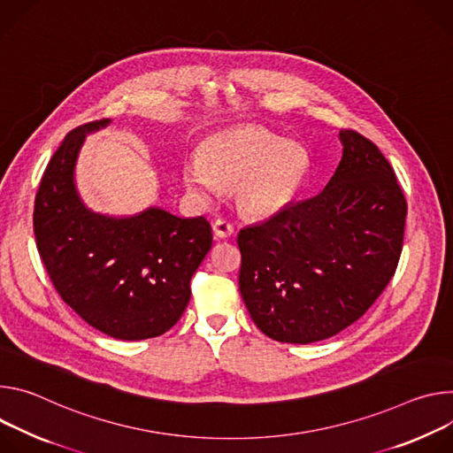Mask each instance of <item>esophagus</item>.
<instances>
[{
	"mask_svg": "<svg viewBox=\"0 0 453 453\" xmlns=\"http://www.w3.org/2000/svg\"><path fill=\"white\" fill-rule=\"evenodd\" d=\"M212 230H214L216 237H219V239H226V237H230V235L234 234V225H232L228 219L219 218V219H216V221H214Z\"/></svg>",
	"mask_w": 453,
	"mask_h": 453,
	"instance_id": "obj_1",
	"label": "esophagus"
}]
</instances>
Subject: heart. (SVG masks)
<instances>
[{
	"label": "heart",
	"mask_w": 453,
	"mask_h": 453,
	"mask_svg": "<svg viewBox=\"0 0 453 453\" xmlns=\"http://www.w3.org/2000/svg\"><path fill=\"white\" fill-rule=\"evenodd\" d=\"M308 167L310 157L300 143L244 126L221 131L201 145L199 158L183 165V181L203 199L216 196L219 183H235L237 205L244 212L270 216L296 196Z\"/></svg>",
	"instance_id": "obj_1"
}]
</instances>
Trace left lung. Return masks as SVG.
Segmentation results:
<instances>
[{
  "mask_svg": "<svg viewBox=\"0 0 453 453\" xmlns=\"http://www.w3.org/2000/svg\"><path fill=\"white\" fill-rule=\"evenodd\" d=\"M326 188L237 235L239 289L256 326L288 343L326 340L387 288L403 248L407 201L381 150L342 129Z\"/></svg>",
  "mask_w": 453,
  "mask_h": 453,
  "instance_id": "8db88e82",
  "label": "left lung"
}]
</instances>
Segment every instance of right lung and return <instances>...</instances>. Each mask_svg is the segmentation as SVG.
I'll use <instances>...</instances> for the list:
<instances>
[{"label": "right lung", "instance_id": "add662e5", "mask_svg": "<svg viewBox=\"0 0 453 453\" xmlns=\"http://www.w3.org/2000/svg\"><path fill=\"white\" fill-rule=\"evenodd\" d=\"M108 124L75 127L48 162L34 205L35 244L50 280L84 322L119 340L155 338L183 315L212 228L201 216L155 207L133 218L91 212L73 171L86 133Z\"/></svg>", "mask_w": 453, "mask_h": 453}]
</instances>
